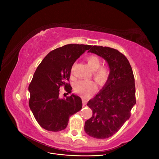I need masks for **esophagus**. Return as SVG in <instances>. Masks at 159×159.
I'll list each match as a JSON object with an SVG mask.
<instances>
[{"mask_svg": "<svg viewBox=\"0 0 159 159\" xmlns=\"http://www.w3.org/2000/svg\"><path fill=\"white\" fill-rule=\"evenodd\" d=\"M82 103H83V107H84L85 105H86V103H87V99H85V98H83L82 99Z\"/></svg>", "mask_w": 159, "mask_h": 159, "instance_id": "34e87169", "label": "esophagus"}]
</instances>
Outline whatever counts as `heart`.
<instances>
[{
    "label": "heart",
    "instance_id": "1",
    "mask_svg": "<svg viewBox=\"0 0 159 159\" xmlns=\"http://www.w3.org/2000/svg\"><path fill=\"white\" fill-rule=\"evenodd\" d=\"M86 61L91 70L93 71L94 78L99 84H104L108 80L110 71L107 66H101L102 60L97 55L91 54L86 57ZM77 93L88 97L97 89V85L93 80H80L74 86Z\"/></svg>",
    "mask_w": 159,
    "mask_h": 159
}]
</instances>
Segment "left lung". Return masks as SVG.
<instances>
[{"mask_svg": "<svg viewBox=\"0 0 159 159\" xmlns=\"http://www.w3.org/2000/svg\"><path fill=\"white\" fill-rule=\"evenodd\" d=\"M88 52L107 61L110 74L103 89L87 104L93 115L85 121L84 130L93 138L106 139L116 133L131 117L136 103L134 78L129 60L119 50L93 46Z\"/></svg>", "mask_w": 159, "mask_h": 159, "instance_id": "obj_1", "label": "left lung"}]
</instances>
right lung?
<instances>
[{"label":"right lung","instance_id":"obj_1","mask_svg":"<svg viewBox=\"0 0 159 159\" xmlns=\"http://www.w3.org/2000/svg\"><path fill=\"white\" fill-rule=\"evenodd\" d=\"M91 46L70 44L57 48L47 54L34 72L28 87L29 106L36 121L47 131L65 129L70 117L82 107L78 95L60 99L59 89L64 85L67 94L71 92V86L66 81L70 80L72 66Z\"/></svg>","mask_w":159,"mask_h":159}]
</instances>
